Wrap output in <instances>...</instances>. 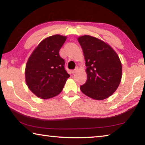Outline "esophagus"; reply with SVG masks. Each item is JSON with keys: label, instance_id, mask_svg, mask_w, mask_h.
Here are the masks:
<instances>
[{"label": "esophagus", "instance_id": "1", "mask_svg": "<svg viewBox=\"0 0 145 145\" xmlns=\"http://www.w3.org/2000/svg\"><path fill=\"white\" fill-rule=\"evenodd\" d=\"M77 70H78L77 68H75V69L72 70V73H73V74H74V73H75L76 72H77Z\"/></svg>", "mask_w": 145, "mask_h": 145}]
</instances>
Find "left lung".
<instances>
[{
    "label": "left lung",
    "instance_id": "left-lung-1",
    "mask_svg": "<svg viewBox=\"0 0 145 145\" xmlns=\"http://www.w3.org/2000/svg\"><path fill=\"white\" fill-rule=\"evenodd\" d=\"M85 57L88 79L80 86L86 96L104 100L117 89L121 79L122 67L120 58L111 46L93 36L78 38Z\"/></svg>",
    "mask_w": 145,
    "mask_h": 145
}]
</instances>
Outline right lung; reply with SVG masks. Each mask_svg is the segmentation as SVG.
Here are the masks:
<instances>
[{"mask_svg":"<svg viewBox=\"0 0 145 145\" xmlns=\"http://www.w3.org/2000/svg\"><path fill=\"white\" fill-rule=\"evenodd\" d=\"M66 40L67 37L59 34L45 38L27 63L26 83L29 89L41 99L57 96L70 77L65 68V61L59 54Z\"/></svg>","mask_w":145,"mask_h":145,"instance_id":"1","label":"right lung"}]
</instances>
